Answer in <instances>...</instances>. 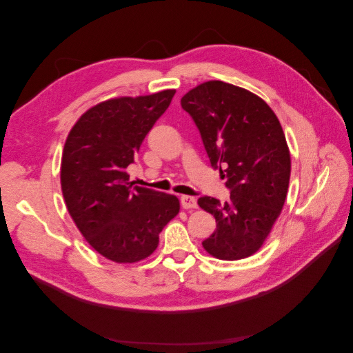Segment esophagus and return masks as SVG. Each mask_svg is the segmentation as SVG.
Listing matches in <instances>:
<instances>
[{"instance_id":"obj_1","label":"esophagus","mask_w":353,"mask_h":353,"mask_svg":"<svg viewBox=\"0 0 353 353\" xmlns=\"http://www.w3.org/2000/svg\"><path fill=\"white\" fill-rule=\"evenodd\" d=\"M181 206H183L184 209H196L197 208L196 197H193V196H183V197H181Z\"/></svg>"}]
</instances>
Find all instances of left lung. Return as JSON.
<instances>
[{"instance_id":"left-lung-1","label":"left lung","mask_w":353,"mask_h":353,"mask_svg":"<svg viewBox=\"0 0 353 353\" xmlns=\"http://www.w3.org/2000/svg\"><path fill=\"white\" fill-rule=\"evenodd\" d=\"M181 105L230 188L225 203L209 196L197 200L216 221L203 248L222 261L249 258L270 236L287 197L292 159L279 117L256 94L222 81L197 85Z\"/></svg>"}]
</instances>
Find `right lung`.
I'll return each mask as SVG.
<instances>
[{
	"label": "right lung",
	"mask_w": 353,
	"mask_h": 353,
	"mask_svg": "<svg viewBox=\"0 0 353 353\" xmlns=\"http://www.w3.org/2000/svg\"><path fill=\"white\" fill-rule=\"evenodd\" d=\"M175 90L95 104L70 130L60 183L70 216L91 248L116 263L148 258L179 200L130 183L128 166Z\"/></svg>",
	"instance_id": "add662e5"
}]
</instances>
